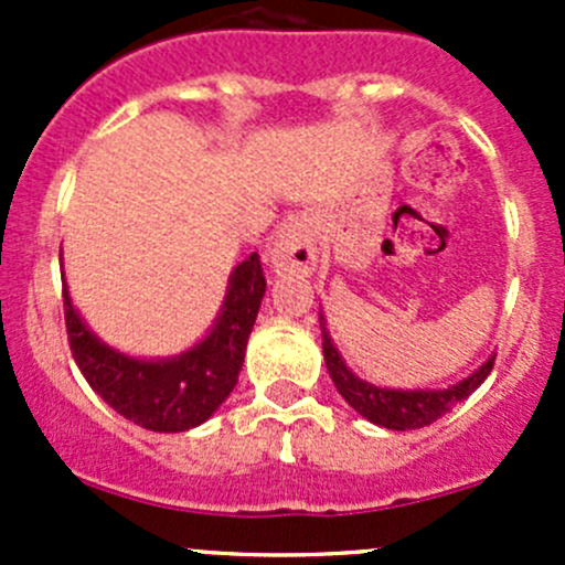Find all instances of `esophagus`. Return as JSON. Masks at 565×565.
I'll list each match as a JSON object with an SVG mask.
<instances>
[{
	"mask_svg": "<svg viewBox=\"0 0 565 565\" xmlns=\"http://www.w3.org/2000/svg\"><path fill=\"white\" fill-rule=\"evenodd\" d=\"M267 262L276 276H311L317 267L315 230L306 215H289L276 232Z\"/></svg>",
	"mask_w": 565,
	"mask_h": 565,
	"instance_id": "obj_1",
	"label": "esophagus"
}]
</instances>
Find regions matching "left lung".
Wrapping results in <instances>:
<instances>
[{"label":"left lung","mask_w":565,"mask_h":565,"mask_svg":"<svg viewBox=\"0 0 565 565\" xmlns=\"http://www.w3.org/2000/svg\"><path fill=\"white\" fill-rule=\"evenodd\" d=\"M319 328H322L324 366H328V374L330 380H333L335 391L344 396V402L350 404L358 415H363V418L372 420V424L385 426V429L407 431L435 424L437 418L451 413L459 402H465V398L489 377L494 363V355H489L476 372L467 374L459 383L448 385V388H383V385L361 380L350 366H347V361L341 358V352L335 350L333 339H330L328 319L322 317V311H319Z\"/></svg>","instance_id":"1"}]
</instances>
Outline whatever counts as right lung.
<instances>
[{
  "mask_svg": "<svg viewBox=\"0 0 565 565\" xmlns=\"http://www.w3.org/2000/svg\"><path fill=\"white\" fill-rule=\"evenodd\" d=\"M265 289L259 254H250L230 273L224 303L204 339L180 355L136 358L89 330L62 281L67 341L89 388L122 418L150 431H188L204 424L237 385Z\"/></svg>",
  "mask_w": 565,
  "mask_h": 565,
  "instance_id": "1",
  "label": "right lung"
}]
</instances>
